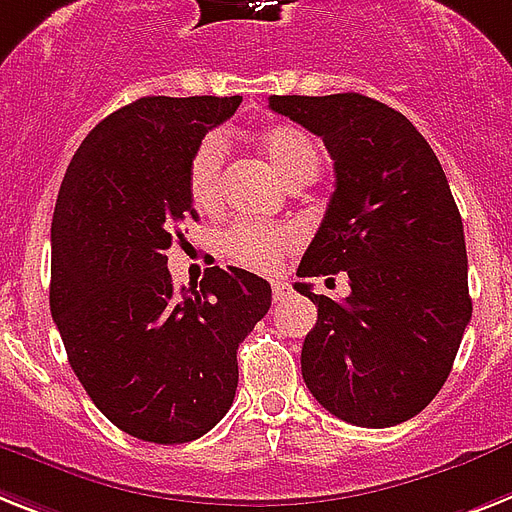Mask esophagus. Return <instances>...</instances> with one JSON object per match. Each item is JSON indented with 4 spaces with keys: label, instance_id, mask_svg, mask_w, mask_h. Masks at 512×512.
Returning a JSON list of instances; mask_svg holds the SVG:
<instances>
[{
    "label": "esophagus",
    "instance_id": "34e87169",
    "mask_svg": "<svg viewBox=\"0 0 512 512\" xmlns=\"http://www.w3.org/2000/svg\"><path fill=\"white\" fill-rule=\"evenodd\" d=\"M270 289H273V299H276V302H284V299L292 294V286L286 284V281H278V278L270 284Z\"/></svg>",
    "mask_w": 512,
    "mask_h": 512
}]
</instances>
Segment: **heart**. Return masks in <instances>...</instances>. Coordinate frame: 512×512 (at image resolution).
Segmentation results:
<instances>
[{"instance_id":"heart-1","label":"heart","mask_w":512,"mask_h":512,"mask_svg":"<svg viewBox=\"0 0 512 512\" xmlns=\"http://www.w3.org/2000/svg\"><path fill=\"white\" fill-rule=\"evenodd\" d=\"M263 152L276 173L292 186L302 178H315L321 168L318 144L297 126H273L263 136ZM226 144L218 134L199 141L189 160V194L199 210H213L220 202V178H223ZM294 247L289 228L263 226L239 220L218 236L220 255L249 270H273L284 252Z\"/></svg>"}]
</instances>
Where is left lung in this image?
I'll return each mask as SVG.
<instances>
[{
    "mask_svg": "<svg viewBox=\"0 0 512 512\" xmlns=\"http://www.w3.org/2000/svg\"><path fill=\"white\" fill-rule=\"evenodd\" d=\"M268 105L321 136L334 160L336 189L297 276L350 278L347 299L294 284L318 307L302 378L336 418L397 426L439 394L471 323L463 220L447 176L418 128L384 102L347 91L273 94Z\"/></svg>",
    "mask_w": 512,
    "mask_h": 512,
    "instance_id": "left-lung-1",
    "label": "left lung"
}]
</instances>
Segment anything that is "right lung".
<instances>
[{
	"label": "right lung",
	"instance_id": "right-lung-1",
	"mask_svg": "<svg viewBox=\"0 0 512 512\" xmlns=\"http://www.w3.org/2000/svg\"><path fill=\"white\" fill-rule=\"evenodd\" d=\"M242 97H141L91 131L52 218L49 307L68 363L120 431L155 444L199 439L228 413L236 350L268 313L270 284L210 268L173 289L168 255L197 220L189 160Z\"/></svg>",
	"mask_w": 512,
	"mask_h": 512
}]
</instances>
